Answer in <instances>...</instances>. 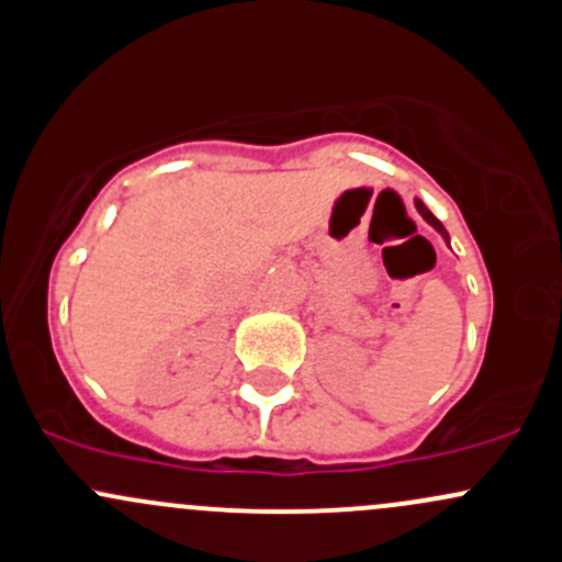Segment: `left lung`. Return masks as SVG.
<instances>
[{"label":"left lung","instance_id":"8db88e82","mask_svg":"<svg viewBox=\"0 0 562 562\" xmlns=\"http://www.w3.org/2000/svg\"><path fill=\"white\" fill-rule=\"evenodd\" d=\"M415 210H417V212H420V215H423V221H425V223H428V226H434V228H436V232H439V234H441V239H445V241H447V245H450V234H447L445 223H441V221H439V217H436V215H434V212H430V210H428V206H425V204L420 202V199H415Z\"/></svg>","mask_w":562,"mask_h":562}]
</instances>
